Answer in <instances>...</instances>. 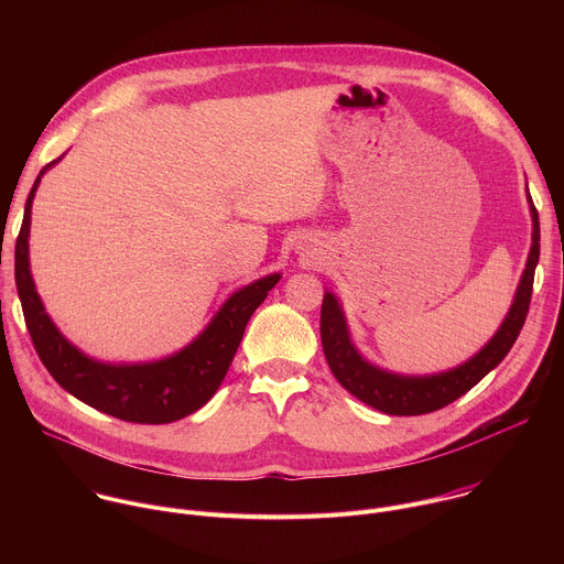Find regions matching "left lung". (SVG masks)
Here are the masks:
<instances>
[{
    "label": "left lung",
    "instance_id": "obj_1",
    "mask_svg": "<svg viewBox=\"0 0 564 564\" xmlns=\"http://www.w3.org/2000/svg\"><path fill=\"white\" fill-rule=\"evenodd\" d=\"M533 216V246L529 252L527 270L522 274L516 301L500 326L498 335L481 348L473 359L455 370L431 375V377H401L383 372L359 357L350 344L344 312L337 299L326 292L321 305V344H324L326 361L337 377V381L364 404L386 413V415H426L440 411L462 394H466L479 379H485L513 348L531 303L533 274L540 259V220L538 209L529 196Z\"/></svg>",
    "mask_w": 564,
    "mask_h": 564
}]
</instances>
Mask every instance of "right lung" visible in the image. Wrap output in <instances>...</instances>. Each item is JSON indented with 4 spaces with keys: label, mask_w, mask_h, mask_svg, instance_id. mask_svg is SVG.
Segmentation results:
<instances>
[{
    "label": "right lung",
    "mask_w": 564,
    "mask_h": 564,
    "mask_svg": "<svg viewBox=\"0 0 564 564\" xmlns=\"http://www.w3.org/2000/svg\"><path fill=\"white\" fill-rule=\"evenodd\" d=\"M53 163H57V160H53ZM44 172L46 167L40 172L29 194L15 246V283L37 357L64 390L111 417L133 424H170L192 415L205 406L218 390L238 344L243 339L250 316L265 301L268 292L279 283L281 276L272 274L238 290L220 307L207 330L192 346L170 359L142 366L98 364L75 350L57 333L44 312L31 279V203Z\"/></svg>",
    "instance_id": "obj_1"
}]
</instances>
